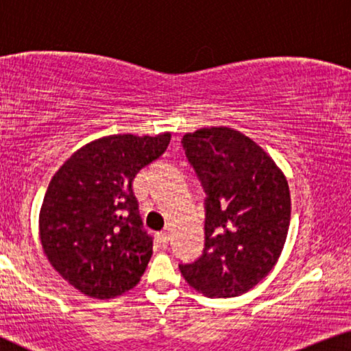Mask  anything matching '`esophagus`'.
Listing matches in <instances>:
<instances>
[{
  "label": "esophagus",
  "instance_id": "esophagus-1",
  "mask_svg": "<svg viewBox=\"0 0 351 351\" xmlns=\"http://www.w3.org/2000/svg\"><path fill=\"white\" fill-rule=\"evenodd\" d=\"M159 239H160V243L162 244H169V241H170V228L169 227H165L164 230H162V232L159 233Z\"/></svg>",
  "mask_w": 351,
  "mask_h": 351
}]
</instances>
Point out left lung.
Masks as SVG:
<instances>
[{
  "label": "left lung",
  "mask_w": 351,
  "mask_h": 351,
  "mask_svg": "<svg viewBox=\"0 0 351 351\" xmlns=\"http://www.w3.org/2000/svg\"><path fill=\"white\" fill-rule=\"evenodd\" d=\"M202 182L205 247L181 263L187 284L208 298H234L265 279L284 249L290 191L274 160L230 128L198 129L181 140Z\"/></svg>",
  "instance_id": "obj_1"
}]
</instances>
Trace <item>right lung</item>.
Listing matches in <instances>:
<instances>
[{"mask_svg": "<svg viewBox=\"0 0 351 351\" xmlns=\"http://www.w3.org/2000/svg\"><path fill=\"white\" fill-rule=\"evenodd\" d=\"M169 143L170 134L110 135L78 149L51 178L40 208V243L50 265L83 295L108 300L140 282L153 237L132 181Z\"/></svg>", "mask_w": 351, "mask_h": 351, "instance_id": "add662e5", "label": "right lung"}]
</instances>
